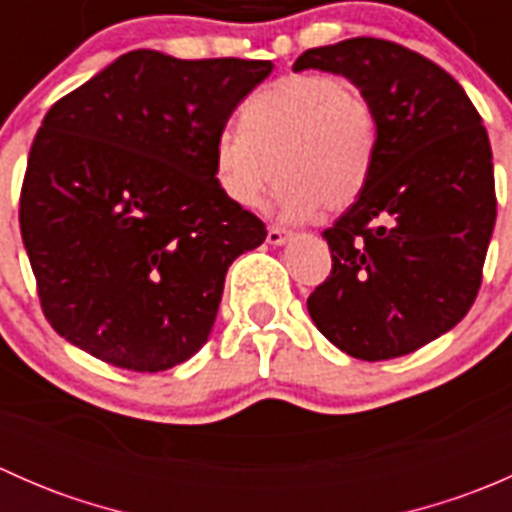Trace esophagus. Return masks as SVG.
<instances>
[{
	"instance_id": "34e87169",
	"label": "esophagus",
	"mask_w": 512,
	"mask_h": 512,
	"mask_svg": "<svg viewBox=\"0 0 512 512\" xmlns=\"http://www.w3.org/2000/svg\"><path fill=\"white\" fill-rule=\"evenodd\" d=\"M289 240V232L287 230H282V227H277V225H272L270 230H267V242H270V245H285V242Z\"/></svg>"
}]
</instances>
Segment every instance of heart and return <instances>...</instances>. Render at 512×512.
<instances>
[{
	"label": "heart",
	"mask_w": 512,
	"mask_h": 512,
	"mask_svg": "<svg viewBox=\"0 0 512 512\" xmlns=\"http://www.w3.org/2000/svg\"><path fill=\"white\" fill-rule=\"evenodd\" d=\"M376 153L374 111L359 91L329 74H292L257 91L240 126L215 138V180L242 208L277 180L275 208L307 220L347 210L366 188Z\"/></svg>",
	"instance_id": "1"
}]
</instances>
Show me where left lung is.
Returning a JSON list of instances; mask_svg holds the SVG:
<instances>
[{
  "instance_id": "1",
  "label": "left lung",
  "mask_w": 512,
  "mask_h": 512,
  "mask_svg": "<svg viewBox=\"0 0 512 512\" xmlns=\"http://www.w3.org/2000/svg\"><path fill=\"white\" fill-rule=\"evenodd\" d=\"M292 69L349 79L376 121L366 188L322 232L332 275L309 294V317L354 359L416 352L456 327L478 294L495 225L483 121L451 74L394 41L319 46Z\"/></svg>"
}]
</instances>
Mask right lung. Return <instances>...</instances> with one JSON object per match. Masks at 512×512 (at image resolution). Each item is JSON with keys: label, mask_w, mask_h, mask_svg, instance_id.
Returning a JSON list of instances; mask_svg holds the SVG:
<instances>
[{"label": "right lung", "mask_w": 512, "mask_h": 512, "mask_svg": "<svg viewBox=\"0 0 512 512\" xmlns=\"http://www.w3.org/2000/svg\"><path fill=\"white\" fill-rule=\"evenodd\" d=\"M272 61L128 51L49 108L19 225L51 327L86 354L165 371L213 332L227 267L265 242L215 180V138Z\"/></svg>", "instance_id": "right-lung-1"}]
</instances>
